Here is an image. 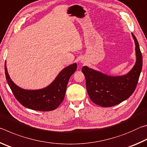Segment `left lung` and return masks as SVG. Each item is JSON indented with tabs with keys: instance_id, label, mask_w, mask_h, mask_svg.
I'll return each mask as SVG.
<instances>
[{
	"instance_id": "8db88e82",
	"label": "left lung",
	"mask_w": 147,
	"mask_h": 147,
	"mask_svg": "<svg viewBox=\"0 0 147 147\" xmlns=\"http://www.w3.org/2000/svg\"><path fill=\"white\" fill-rule=\"evenodd\" d=\"M131 34L136 44V62L127 74L111 76L87 66L82 69L86 77V89L89 98L98 106H115L128 98L135 91L142 69L143 58L138 41L136 36Z\"/></svg>"
}]
</instances>
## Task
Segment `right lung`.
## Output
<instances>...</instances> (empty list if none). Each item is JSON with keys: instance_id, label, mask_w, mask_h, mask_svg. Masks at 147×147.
<instances>
[{"instance_id": "1", "label": "right lung", "mask_w": 147, "mask_h": 147, "mask_svg": "<svg viewBox=\"0 0 147 147\" xmlns=\"http://www.w3.org/2000/svg\"><path fill=\"white\" fill-rule=\"evenodd\" d=\"M77 64L63 69L49 86L38 90H26L15 84L9 77L5 61V75L15 97L20 104L34 110L48 111L56 109L63 100L69 80L76 71Z\"/></svg>"}]
</instances>
